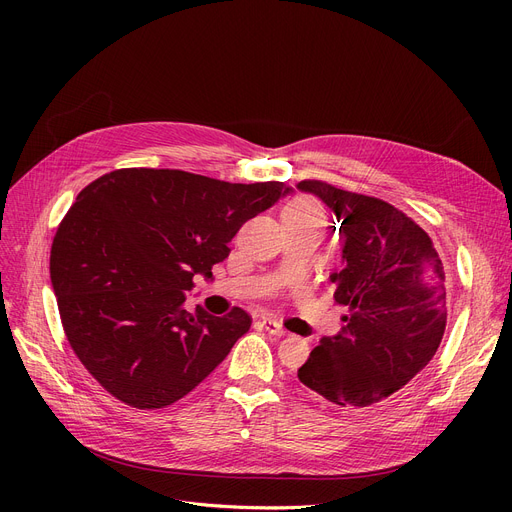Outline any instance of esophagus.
Listing matches in <instances>:
<instances>
[{"instance_id": "1", "label": "esophagus", "mask_w": 512, "mask_h": 512, "mask_svg": "<svg viewBox=\"0 0 512 512\" xmlns=\"http://www.w3.org/2000/svg\"><path fill=\"white\" fill-rule=\"evenodd\" d=\"M261 326L265 328L267 334L278 336V338L286 334V330H284V326L280 324V321H276V319H272V317H263V319H261Z\"/></svg>"}]
</instances>
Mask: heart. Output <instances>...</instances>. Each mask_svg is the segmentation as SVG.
<instances>
[{
	"mask_svg": "<svg viewBox=\"0 0 512 512\" xmlns=\"http://www.w3.org/2000/svg\"><path fill=\"white\" fill-rule=\"evenodd\" d=\"M282 222H319L324 224V211L311 197H299L290 201L282 211Z\"/></svg>",
	"mask_w": 512,
	"mask_h": 512,
	"instance_id": "1",
	"label": "heart"
}]
</instances>
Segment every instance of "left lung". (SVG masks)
Wrapping results in <instances>:
<instances>
[{
	"label": "left lung",
	"instance_id": "1",
	"mask_svg": "<svg viewBox=\"0 0 512 512\" xmlns=\"http://www.w3.org/2000/svg\"><path fill=\"white\" fill-rule=\"evenodd\" d=\"M297 188L340 222L342 270L330 274L344 328L321 338L299 380L340 407L382 402L434 359L446 330V276L432 238L394 205L321 180ZM336 230V226H334Z\"/></svg>",
	"mask_w": 512,
	"mask_h": 512
}]
</instances>
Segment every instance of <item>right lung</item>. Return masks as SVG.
<instances>
[{"instance_id":"1","label":"right lung","mask_w":512,"mask_h":512,"mask_svg":"<svg viewBox=\"0 0 512 512\" xmlns=\"http://www.w3.org/2000/svg\"><path fill=\"white\" fill-rule=\"evenodd\" d=\"M290 191L124 168L78 193L53 236L49 274L72 351L107 392L164 409L228 357L251 315L188 313L184 290L197 274L211 278L240 226Z\"/></svg>"}]
</instances>
